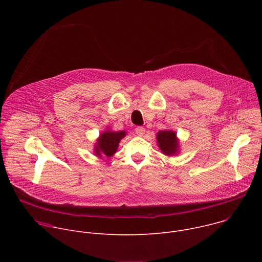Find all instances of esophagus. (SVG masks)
Listing matches in <instances>:
<instances>
[{"label": "esophagus", "instance_id": "esophagus-1", "mask_svg": "<svg viewBox=\"0 0 262 262\" xmlns=\"http://www.w3.org/2000/svg\"><path fill=\"white\" fill-rule=\"evenodd\" d=\"M136 134H137L138 136H140V137L144 136V134H145V128L142 127V126H138V127L136 128Z\"/></svg>", "mask_w": 262, "mask_h": 262}]
</instances>
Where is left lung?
Masks as SVG:
<instances>
[{"label": "left lung", "mask_w": 262, "mask_h": 262, "mask_svg": "<svg viewBox=\"0 0 262 262\" xmlns=\"http://www.w3.org/2000/svg\"><path fill=\"white\" fill-rule=\"evenodd\" d=\"M158 146L163 155L167 157L177 156L180 151V142L177 134L172 129L160 130L157 134Z\"/></svg>", "instance_id": "obj_1"}]
</instances>
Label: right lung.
<instances>
[{
	"label": "right lung",
	"instance_id": "add662e5",
	"mask_svg": "<svg viewBox=\"0 0 262 262\" xmlns=\"http://www.w3.org/2000/svg\"><path fill=\"white\" fill-rule=\"evenodd\" d=\"M126 136V132L112 130L110 127L100 133L94 144L93 152L99 159L112 158L117 151L120 141Z\"/></svg>",
	"mask_w": 262,
	"mask_h": 262
}]
</instances>
